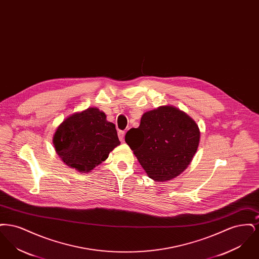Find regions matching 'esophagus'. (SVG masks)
<instances>
[{
	"label": "esophagus",
	"instance_id": "1",
	"mask_svg": "<svg viewBox=\"0 0 259 259\" xmlns=\"http://www.w3.org/2000/svg\"><path fill=\"white\" fill-rule=\"evenodd\" d=\"M124 136H125V132L124 131H118V138H119L120 142H123Z\"/></svg>",
	"mask_w": 259,
	"mask_h": 259
}]
</instances>
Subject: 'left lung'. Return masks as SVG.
<instances>
[{"label": "left lung", "instance_id": "8db88e82", "mask_svg": "<svg viewBox=\"0 0 259 259\" xmlns=\"http://www.w3.org/2000/svg\"><path fill=\"white\" fill-rule=\"evenodd\" d=\"M199 141L196 122L172 106L145 112L140 126L125 135L144 170L156 182L170 181L184 172L197 151Z\"/></svg>", "mask_w": 259, "mask_h": 259}]
</instances>
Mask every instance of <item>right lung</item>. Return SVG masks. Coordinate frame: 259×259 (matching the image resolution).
Masks as SVG:
<instances>
[{
    "mask_svg": "<svg viewBox=\"0 0 259 259\" xmlns=\"http://www.w3.org/2000/svg\"><path fill=\"white\" fill-rule=\"evenodd\" d=\"M97 108L75 112L62 122L53 145L62 161L80 172H89L120 145L115 125Z\"/></svg>",
    "mask_w": 259,
    "mask_h": 259,
    "instance_id": "obj_1",
    "label": "right lung"
}]
</instances>
